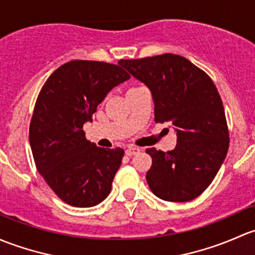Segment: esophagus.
Wrapping results in <instances>:
<instances>
[{
	"mask_svg": "<svg viewBox=\"0 0 255 255\" xmlns=\"http://www.w3.org/2000/svg\"><path fill=\"white\" fill-rule=\"evenodd\" d=\"M140 153V148H137V147H133V146H130L128 147L127 151H125V154L127 156H135V154Z\"/></svg>",
	"mask_w": 255,
	"mask_h": 255,
	"instance_id": "esophagus-1",
	"label": "esophagus"
}]
</instances>
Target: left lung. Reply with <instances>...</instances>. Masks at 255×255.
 <instances>
[{"mask_svg": "<svg viewBox=\"0 0 255 255\" xmlns=\"http://www.w3.org/2000/svg\"><path fill=\"white\" fill-rule=\"evenodd\" d=\"M119 64L145 83L154 103V122H169L177 146L168 152L146 149L152 166L146 174L159 199L185 203L211 184L230 145L224 104L211 78L185 57L174 54Z\"/></svg>", "mask_w": 255, "mask_h": 255, "instance_id": "1", "label": "left lung"}]
</instances>
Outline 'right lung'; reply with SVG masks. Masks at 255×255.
<instances>
[{
	"label": "right lung",
	"mask_w": 255,
	"mask_h": 255,
	"mask_svg": "<svg viewBox=\"0 0 255 255\" xmlns=\"http://www.w3.org/2000/svg\"><path fill=\"white\" fill-rule=\"evenodd\" d=\"M128 78L119 65L73 60L55 70L39 93L29 127L34 162L52 191L71 206L98 205L112 190L124 149L89 142L83 124Z\"/></svg>",
	"instance_id": "right-lung-1"
}]
</instances>
